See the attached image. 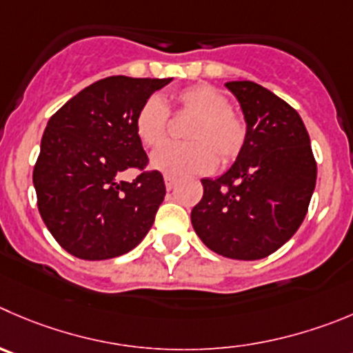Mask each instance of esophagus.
I'll list each match as a JSON object with an SVG mask.
<instances>
[{
	"instance_id": "34e87169",
	"label": "esophagus",
	"mask_w": 353,
	"mask_h": 353,
	"mask_svg": "<svg viewBox=\"0 0 353 353\" xmlns=\"http://www.w3.org/2000/svg\"><path fill=\"white\" fill-rule=\"evenodd\" d=\"M174 183H176V179H174V176H171V174H164V185H166L168 190L173 189Z\"/></svg>"
}]
</instances>
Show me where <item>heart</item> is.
<instances>
[{"instance_id": "heart-1", "label": "heart", "mask_w": 353, "mask_h": 353, "mask_svg": "<svg viewBox=\"0 0 353 353\" xmlns=\"http://www.w3.org/2000/svg\"><path fill=\"white\" fill-rule=\"evenodd\" d=\"M176 112L190 114L185 139L190 142L166 143L152 156V166L173 176L208 173L220 163L236 159L246 143V124L230 109L227 97L210 85H196L174 95ZM170 112L163 100L150 95L137 110L135 133L145 147L163 143Z\"/></svg>"}]
</instances>
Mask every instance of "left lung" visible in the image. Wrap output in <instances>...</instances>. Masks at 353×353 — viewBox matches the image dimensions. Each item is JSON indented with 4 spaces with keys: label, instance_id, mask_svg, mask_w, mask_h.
<instances>
[{
    "label": "left lung",
    "instance_id": "left-lung-1",
    "mask_svg": "<svg viewBox=\"0 0 353 353\" xmlns=\"http://www.w3.org/2000/svg\"><path fill=\"white\" fill-rule=\"evenodd\" d=\"M246 121V143L218 179H203L190 213L199 239L232 260H260L294 236L317 180L300 114L253 81H229Z\"/></svg>",
    "mask_w": 353,
    "mask_h": 353
}]
</instances>
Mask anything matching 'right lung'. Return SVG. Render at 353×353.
I'll use <instances>...</instances> for the list:
<instances>
[{
	"label": "right lung",
	"mask_w": 353,
	"mask_h": 353,
	"mask_svg": "<svg viewBox=\"0 0 353 353\" xmlns=\"http://www.w3.org/2000/svg\"><path fill=\"white\" fill-rule=\"evenodd\" d=\"M170 81L110 76L50 117L32 182L43 221L72 256H121L152 227L166 187L159 171L143 170L149 159L133 121L143 100ZM130 167H139V176L119 181Z\"/></svg>",
	"instance_id": "add662e5"
}]
</instances>
